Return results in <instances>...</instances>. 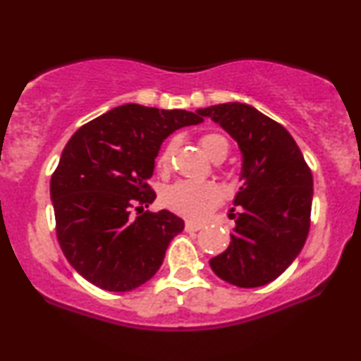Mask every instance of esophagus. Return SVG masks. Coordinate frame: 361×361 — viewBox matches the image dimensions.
Segmentation results:
<instances>
[{"mask_svg": "<svg viewBox=\"0 0 361 361\" xmlns=\"http://www.w3.org/2000/svg\"><path fill=\"white\" fill-rule=\"evenodd\" d=\"M202 228H204V225L202 224H197V221H192V220L185 221V231H199Z\"/></svg>", "mask_w": 361, "mask_h": 361, "instance_id": "1", "label": "esophagus"}]
</instances>
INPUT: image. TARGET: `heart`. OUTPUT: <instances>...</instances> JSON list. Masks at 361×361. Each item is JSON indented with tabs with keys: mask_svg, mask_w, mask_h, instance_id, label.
<instances>
[{
	"mask_svg": "<svg viewBox=\"0 0 361 361\" xmlns=\"http://www.w3.org/2000/svg\"><path fill=\"white\" fill-rule=\"evenodd\" d=\"M200 147L212 161H221L228 154L230 145L220 133H205L200 136ZM172 145H167L159 152L156 166L161 172H166L171 166ZM164 204L172 212L187 219H205L221 202V190L214 182L205 180H179L164 190Z\"/></svg>",
	"mask_w": 361,
	"mask_h": 361,
	"instance_id": "1",
	"label": "heart"
}]
</instances>
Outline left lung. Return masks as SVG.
<instances>
[{
  "mask_svg": "<svg viewBox=\"0 0 361 361\" xmlns=\"http://www.w3.org/2000/svg\"><path fill=\"white\" fill-rule=\"evenodd\" d=\"M197 113L219 123L243 154L231 241L210 268L238 288H259L279 278L307 240L312 172L289 131L256 108L233 102Z\"/></svg>",
  "mask_w": 361,
  "mask_h": 361,
  "instance_id": "1",
  "label": "left lung"
}]
</instances>
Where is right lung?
Wrapping results in <instances>:
<instances>
[{
	"instance_id": "obj_1",
	"label": "right lung",
	"mask_w": 361,
	"mask_h": 361,
	"mask_svg": "<svg viewBox=\"0 0 361 361\" xmlns=\"http://www.w3.org/2000/svg\"><path fill=\"white\" fill-rule=\"evenodd\" d=\"M202 121L199 113L128 103L68 140L52 174L51 199L59 245L88 283L126 293L161 268L184 220L169 210H145L156 199L147 180L162 141Z\"/></svg>"
}]
</instances>
